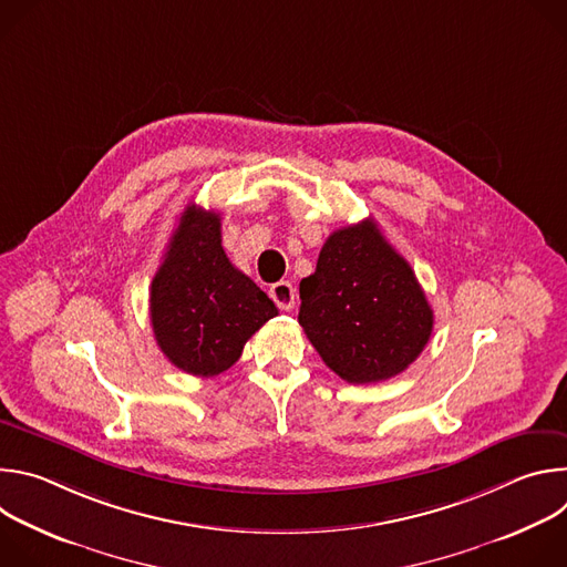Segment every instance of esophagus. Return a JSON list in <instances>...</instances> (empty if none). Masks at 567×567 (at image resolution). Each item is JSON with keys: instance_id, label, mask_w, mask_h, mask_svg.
Segmentation results:
<instances>
[{"instance_id": "esophagus-1", "label": "esophagus", "mask_w": 567, "mask_h": 567, "mask_svg": "<svg viewBox=\"0 0 567 567\" xmlns=\"http://www.w3.org/2000/svg\"><path fill=\"white\" fill-rule=\"evenodd\" d=\"M269 296H271V300H274L282 311H289V309H293V305H296V289H293V285H291L289 280H280V282L271 285Z\"/></svg>"}]
</instances>
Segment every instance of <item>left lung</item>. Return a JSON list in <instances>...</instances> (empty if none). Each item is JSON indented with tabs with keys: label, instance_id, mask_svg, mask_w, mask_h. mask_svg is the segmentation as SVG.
I'll return each mask as SVG.
<instances>
[{
	"label": "left lung",
	"instance_id": "8db88e82",
	"mask_svg": "<svg viewBox=\"0 0 567 567\" xmlns=\"http://www.w3.org/2000/svg\"><path fill=\"white\" fill-rule=\"evenodd\" d=\"M298 322L348 383H377L406 370L426 348L433 309L415 271L374 219L334 230L316 271L300 280Z\"/></svg>",
	"mask_w": 567,
	"mask_h": 567
}]
</instances>
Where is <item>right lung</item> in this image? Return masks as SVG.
Segmentation results:
<instances>
[{
  "label": "right lung",
  "mask_w": 567,
  "mask_h": 567,
  "mask_svg": "<svg viewBox=\"0 0 567 567\" xmlns=\"http://www.w3.org/2000/svg\"><path fill=\"white\" fill-rule=\"evenodd\" d=\"M274 316V300L226 258L219 215L188 204L150 287L161 352L188 374L215 377Z\"/></svg>",
  "instance_id": "1"
}]
</instances>
